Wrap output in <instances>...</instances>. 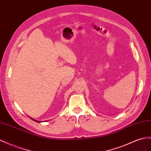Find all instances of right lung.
I'll return each instance as SVG.
<instances>
[{
  "instance_id": "obj_1",
  "label": "right lung",
  "mask_w": 151,
  "mask_h": 151,
  "mask_svg": "<svg viewBox=\"0 0 151 151\" xmlns=\"http://www.w3.org/2000/svg\"><path fill=\"white\" fill-rule=\"evenodd\" d=\"M30 119H31L32 120H33L34 121H36V122H42V121H37V120H36V119H32V118H31V117H30Z\"/></svg>"
}]
</instances>
